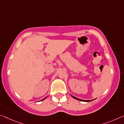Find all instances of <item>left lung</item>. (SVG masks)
I'll return each instance as SVG.
<instances>
[{"mask_svg":"<svg viewBox=\"0 0 124 124\" xmlns=\"http://www.w3.org/2000/svg\"><path fill=\"white\" fill-rule=\"evenodd\" d=\"M72 97L74 98V99H77V100H78V101H84V102H89V101H94V100L95 99H93V100H83V99H79V98H76L75 97H74V96H73L72 95H71Z\"/></svg>","mask_w":124,"mask_h":124,"instance_id":"left-lung-1","label":"left lung"}]
</instances>
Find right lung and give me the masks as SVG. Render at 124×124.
I'll return each instance as SVG.
<instances>
[{
	"label": "right lung",
	"instance_id": "1",
	"mask_svg": "<svg viewBox=\"0 0 124 124\" xmlns=\"http://www.w3.org/2000/svg\"><path fill=\"white\" fill-rule=\"evenodd\" d=\"M47 98V97H46V98H44V99H42V100H41V101H43V100H44V99H46V98Z\"/></svg>",
	"mask_w": 124,
	"mask_h": 124
}]
</instances>
